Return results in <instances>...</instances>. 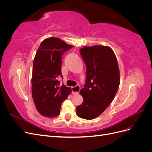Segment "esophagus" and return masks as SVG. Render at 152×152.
<instances>
[{
    "label": "esophagus",
    "mask_w": 152,
    "mask_h": 152,
    "mask_svg": "<svg viewBox=\"0 0 152 152\" xmlns=\"http://www.w3.org/2000/svg\"><path fill=\"white\" fill-rule=\"evenodd\" d=\"M80 90V87L79 86H76L75 87H72V94H75L79 93V92Z\"/></svg>",
    "instance_id": "obj_1"
}]
</instances>
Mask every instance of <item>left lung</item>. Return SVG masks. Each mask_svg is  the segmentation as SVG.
<instances>
[{
	"mask_svg": "<svg viewBox=\"0 0 152 152\" xmlns=\"http://www.w3.org/2000/svg\"><path fill=\"white\" fill-rule=\"evenodd\" d=\"M86 65V84L80 91L84 102L77 107V115L92 120L100 115L112 103L120 84L115 54L108 46L94 45L80 49Z\"/></svg>",
	"mask_w": 152,
	"mask_h": 152,
	"instance_id": "8db88e82",
	"label": "left lung"
}]
</instances>
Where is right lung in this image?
Segmentation results:
<instances>
[{"label":"right lung","instance_id":"obj_1","mask_svg":"<svg viewBox=\"0 0 152 152\" xmlns=\"http://www.w3.org/2000/svg\"><path fill=\"white\" fill-rule=\"evenodd\" d=\"M73 46L56 37L44 40L36 53L31 77V94L35 107L43 116L60 113L61 103L71 93L70 87L59 86L63 53Z\"/></svg>","mask_w":152,"mask_h":152}]
</instances>
